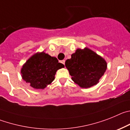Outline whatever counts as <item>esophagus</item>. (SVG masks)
<instances>
[{
    "label": "esophagus",
    "mask_w": 130,
    "mask_h": 130,
    "mask_svg": "<svg viewBox=\"0 0 130 130\" xmlns=\"http://www.w3.org/2000/svg\"><path fill=\"white\" fill-rule=\"evenodd\" d=\"M65 60H62V61H61V63L62 64H63L64 65H65Z\"/></svg>",
    "instance_id": "1"
}]
</instances>
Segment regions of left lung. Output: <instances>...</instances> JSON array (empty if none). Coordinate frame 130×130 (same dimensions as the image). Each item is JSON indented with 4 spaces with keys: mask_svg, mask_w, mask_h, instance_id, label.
I'll return each mask as SVG.
<instances>
[{
    "mask_svg": "<svg viewBox=\"0 0 130 130\" xmlns=\"http://www.w3.org/2000/svg\"><path fill=\"white\" fill-rule=\"evenodd\" d=\"M65 67L72 79L82 88H89L98 84L107 69L106 61L90 49H77L66 60Z\"/></svg>",
    "mask_w": 130,
    "mask_h": 130,
    "instance_id": "obj_1",
    "label": "left lung"
}]
</instances>
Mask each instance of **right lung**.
Wrapping results in <instances>:
<instances>
[{
    "mask_svg": "<svg viewBox=\"0 0 130 130\" xmlns=\"http://www.w3.org/2000/svg\"><path fill=\"white\" fill-rule=\"evenodd\" d=\"M64 65L58 63L56 58L45 52L37 53L31 57L23 66V79L34 89H44L54 79L58 69Z\"/></svg>",
    "mask_w": 130,
    "mask_h": 130,
    "instance_id": "add662e5",
    "label": "right lung"
}]
</instances>
